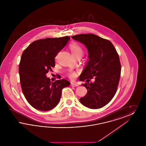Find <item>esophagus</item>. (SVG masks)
Here are the masks:
<instances>
[{"label": "esophagus", "instance_id": "esophagus-1", "mask_svg": "<svg viewBox=\"0 0 146 146\" xmlns=\"http://www.w3.org/2000/svg\"><path fill=\"white\" fill-rule=\"evenodd\" d=\"M71 85L72 86H78V84L76 83H75V82H71Z\"/></svg>", "mask_w": 146, "mask_h": 146}]
</instances>
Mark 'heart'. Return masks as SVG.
<instances>
[{
  "label": "heart",
  "mask_w": 146,
  "mask_h": 146,
  "mask_svg": "<svg viewBox=\"0 0 146 146\" xmlns=\"http://www.w3.org/2000/svg\"><path fill=\"white\" fill-rule=\"evenodd\" d=\"M69 48L72 54L74 57L78 55H83V50L78 44L76 42H72L70 44ZM68 76L71 78H73L76 76V74L74 72L70 71L68 73Z\"/></svg>",
  "instance_id": "heart-1"
}]
</instances>
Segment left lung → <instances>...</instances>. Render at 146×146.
I'll return each instance as SVG.
<instances>
[{
	"instance_id": "1",
	"label": "left lung",
	"mask_w": 146,
	"mask_h": 146,
	"mask_svg": "<svg viewBox=\"0 0 146 146\" xmlns=\"http://www.w3.org/2000/svg\"><path fill=\"white\" fill-rule=\"evenodd\" d=\"M84 44L88 51L87 62L79 80L94 83L83 84L88 92L80 98V103L91 109H98L108 104L115 95L120 77L121 65L118 53L111 42L93 34L72 36Z\"/></svg>"
}]
</instances>
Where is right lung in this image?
Returning <instances> with one entry per match:
<instances>
[{
	"instance_id": "right-lung-1",
	"label": "right lung",
	"mask_w": 146,
	"mask_h": 146,
	"mask_svg": "<svg viewBox=\"0 0 146 146\" xmlns=\"http://www.w3.org/2000/svg\"><path fill=\"white\" fill-rule=\"evenodd\" d=\"M70 38L66 36L39 39L32 42L22 53L19 64L22 90L28 103L39 111L55 108L63 89L70 85L67 80L52 82L46 76L55 67V57Z\"/></svg>"
}]
</instances>
